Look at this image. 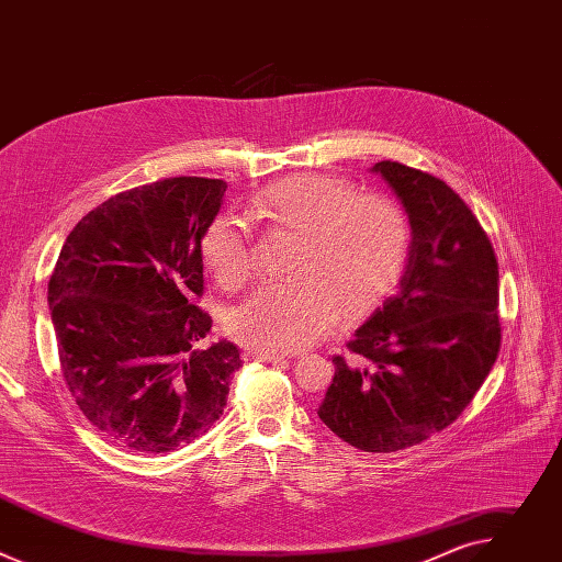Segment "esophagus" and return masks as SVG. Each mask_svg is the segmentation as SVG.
I'll list each match as a JSON object with an SVG mask.
<instances>
[{
  "mask_svg": "<svg viewBox=\"0 0 562 562\" xmlns=\"http://www.w3.org/2000/svg\"><path fill=\"white\" fill-rule=\"evenodd\" d=\"M245 358H247V360L280 362V360H284L286 356H282V353H276V351H262V349H256V347H247V349H245Z\"/></svg>",
  "mask_w": 562,
  "mask_h": 562,
  "instance_id": "obj_1",
  "label": "esophagus"
}]
</instances>
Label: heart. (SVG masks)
<instances>
[{"instance_id": "b5f03b06", "label": "heart", "mask_w": 562, "mask_h": 562, "mask_svg": "<svg viewBox=\"0 0 562 562\" xmlns=\"http://www.w3.org/2000/svg\"><path fill=\"white\" fill-rule=\"evenodd\" d=\"M254 213L293 233L286 280L262 284L228 315V331L262 351H300L336 327L340 313L362 315L405 273L412 224L403 206L378 193H353L347 180L295 173L267 184L251 200ZM213 278L228 291L254 276L245 222L217 213L200 243Z\"/></svg>"}]
</instances>
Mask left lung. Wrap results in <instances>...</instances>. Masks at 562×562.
Masks as SVG:
<instances>
[{"label":"left lung","instance_id":"8db88e82","mask_svg":"<svg viewBox=\"0 0 562 562\" xmlns=\"http://www.w3.org/2000/svg\"><path fill=\"white\" fill-rule=\"evenodd\" d=\"M403 202L412 251L397 293L334 358L317 409L356 449L391 453L449 427L490 375L501 349L498 262L487 233L440 178L400 162L373 165Z\"/></svg>","mask_w":562,"mask_h":562}]
</instances>
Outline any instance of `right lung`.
Returning <instances> with one entry per match:
<instances>
[{
  "label": "right lung",
  "mask_w": 562,
  "mask_h": 562,
  "mask_svg": "<svg viewBox=\"0 0 562 562\" xmlns=\"http://www.w3.org/2000/svg\"><path fill=\"white\" fill-rule=\"evenodd\" d=\"M226 182L167 178L113 195L68 233L48 306L64 382L111 442L165 453L220 420L239 349L211 342L200 243Z\"/></svg>",
  "instance_id": "obj_1"
}]
</instances>
